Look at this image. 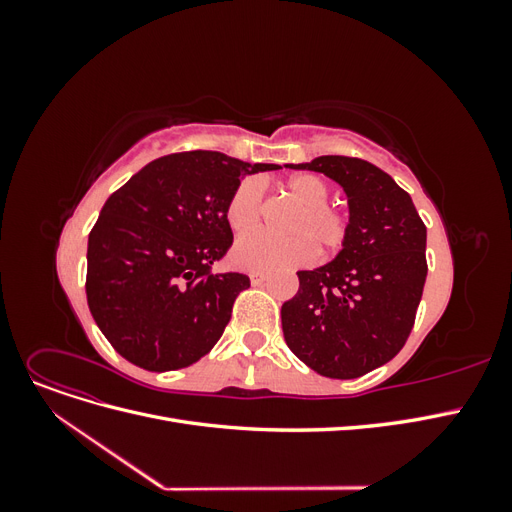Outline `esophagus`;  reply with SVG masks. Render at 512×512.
<instances>
[{"instance_id":"obj_1","label":"esophagus","mask_w":512,"mask_h":512,"mask_svg":"<svg viewBox=\"0 0 512 512\" xmlns=\"http://www.w3.org/2000/svg\"><path fill=\"white\" fill-rule=\"evenodd\" d=\"M250 282H252L254 286L265 284V282H267V273H262V271H252V273H250Z\"/></svg>"}]
</instances>
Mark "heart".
I'll use <instances>...</instances> for the list:
<instances>
[{"instance_id":"1","label":"heart","mask_w":512,"mask_h":512,"mask_svg":"<svg viewBox=\"0 0 512 512\" xmlns=\"http://www.w3.org/2000/svg\"><path fill=\"white\" fill-rule=\"evenodd\" d=\"M284 192L301 211L294 215L290 239H275L267 232H250L232 245V262L247 271H277L305 267L322 254L342 250L348 237V218L329 207V183L312 173L292 175ZM262 218V185L258 179H243L226 203V222L235 232L254 230Z\"/></svg>"}]
</instances>
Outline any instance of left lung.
Returning a JSON list of instances; mask_svg holds the SVG:
<instances>
[{
  "mask_svg": "<svg viewBox=\"0 0 512 512\" xmlns=\"http://www.w3.org/2000/svg\"><path fill=\"white\" fill-rule=\"evenodd\" d=\"M288 168L324 173L348 196L346 243L331 262L299 271L282 305L288 348L320 376L350 380L404 348L427 277V228L406 190L359 158L320 156Z\"/></svg>",
  "mask_w": 512,
  "mask_h": 512,
  "instance_id": "obj_1",
  "label": "left lung"
}]
</instances>
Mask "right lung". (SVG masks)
<instances>
[{"label":"right lung","instance_id":"add662e5","mask_svg":"<svg viewBox=\"0 0 512 512\" xmlns=\"http://www.w3.org/2000/svg\"><path fill=\"white\" fill-rule=\"evenodd\" d=\"M220 151L149 162L108 196L87 245V305L130 363L170 371L196 363L222 337L243 273H211L232 245L226 203L243 175L275 170Z\"/></svg>","mask_w":512,"mask_h":512}]
</instances>
